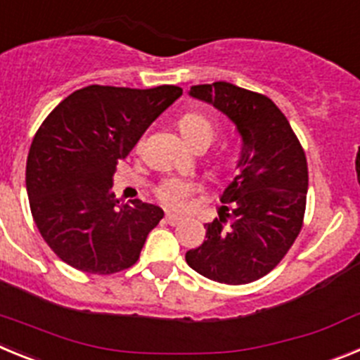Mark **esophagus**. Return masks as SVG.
<instances>
[{
    "label": "esophagus",
    "instance_id": "1",
    "mask_svg": "<svg viewBox=\"0 0 360 360\" xmlns=\"http://www.w3.org/2000/svg\"><path fill=\"white\" fill-rule=\"evenodd\" d=\"M165 224H169V225H178V224H182V216H176V214H171V212H167L165 214Z\"/></svg>",
    "mask_w": 360,
    "mask_h": 360
}]
</instances>
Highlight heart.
Instances as JSON below:
<instances>
[{
    "label": "heart",
    "mask_w": 360,
    "mask_h": 360,
    "mask_svg": "<svg viewBox=\"0 0 360 360\" xmlns=\"http://www.w3.org/2000/svg\"><path fill=\"white\" fill-rule=\"evenodd\" d=\"M178 128L187 144L193 148L200 144H211L216 136L214 124L202 113L191 111L180 117ZM196 193V184L186 180V178H165L155 189V195L164 205L171 209H184L187 205V200Z\"/></svg>",
    "instance_id": "heart-1"
}]
</instances>
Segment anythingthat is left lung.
Wrapping results in <instances>:
<instances>
[{
  "instance_id": "8db88e82",
  "label": "left lung",
  "mask_w": 360,
  "mask_h": 360,
  "mask_svg": "<svg viewBox=\"0 0 360 360\" xmlns=\"http://www.w3.org/2000/svg\"><path fill=\"white\" fill-rule=\"evenodd\" d=\"M189 95L225 113L243 144L240 173L224 191L219 218L205 224L207 240L187 250L186 262L212 281L247 285L279 265L303 227L304 149L266 95L224 81L191 86Z\"/></svg>"
}]
</instances>
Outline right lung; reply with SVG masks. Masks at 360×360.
<instances>
[{
  "mask_svg": "<svg viewBox=\"0 0 360 360\" xmlns=\"http://www.w3.org/2000/svg\"><path fill=\"white\" fill-rule=\"evenodd\" d=\"M180 95L173 84H91L43 120L28 151L27 193L41 236L66 265L97 276L135 265L164 211L141 200L119 203L113 171Z\"/></svg>",
  "mask_w": 360,
  "mask_h": 360,
  "instance_id": "1",
  "label": "right lung"
}]
</instances>
